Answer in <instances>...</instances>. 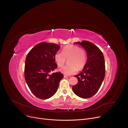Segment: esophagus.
Here are the masks:
<instances>
[{
    "label": "esophagus",
    "mask_w": 128,
    "mask_h": 128,
    "mask_svg": "<svg viewBox=\"0 0 128 128\" xmlns=\"http://www.w3.org/2000/svg\"><path fill=\"white\" fill-rule=\"evenodd\" d=\"M70 76H66V75H64V77L65 78H70Z\"/></svg>",
    "instance_id": "esophagus-1"
}]
</instances>
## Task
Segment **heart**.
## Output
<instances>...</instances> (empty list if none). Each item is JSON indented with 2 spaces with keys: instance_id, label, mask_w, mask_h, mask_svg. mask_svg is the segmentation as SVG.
<instances>
[{
  "instance_id": "obj_1",
  "label": "heart",
  "mask_w": 128,
  "mask_h": 128,
  "mask_svg": "<svg viewBox=\"0 0 128 128\" xmlns=\"http://www.w3.org/2000/svg\"><path fill=\"white\" fill-rule=\"evenodd\" d=\"M54 60L58 67L64 65L68 60V65L63 67L60 71L63 74L70 75L76 73L78 69L82 70L86 64L87 56L86 52L80 47L75 45L67 46L63 48L62 53L56 52Z\"/></svg>"
}]
</instances>
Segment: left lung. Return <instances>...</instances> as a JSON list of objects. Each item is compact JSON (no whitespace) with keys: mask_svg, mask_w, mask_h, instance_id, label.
Masks as SVG:
<instances>
[{"mask_svg":"<svg viewBox=\"0 0 128 128\" xmlns=\"http://www.w3.org/2000/svg\"><path fill=\"white\" fill-rule=\"evenodd\" d=\"M84 48L88 60L82 72L75 76L78 83L72 87L76 94L83 98H89L98 91L105 74V60L103 53L97 46L88 41L77 42Z\"/></svg>","mask_w":128,"mask_h":128,"instance_id":"1","label":"left lung"}]
</instances>
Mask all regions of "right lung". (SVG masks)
Returning a JSON list of instances; mask_svg holds the SVG:
<instances>
[{"label":"right lung","instance_id":"1","mask_svg":"<svg viewBox=\"0 0 128 128\" xmlns=\"http://www.w3.org/2000/svg\"><path fill=\"white\" fill-rule=\"evenodd\" d=\"M60 46L40 42L28 52L25 60L24 77L31 92L37 98L46 100L56 92L64 76L60 72H50L57 68L54 58Z\"/></svg>","mask_w":128,"mask_h":128}]
</instances>
